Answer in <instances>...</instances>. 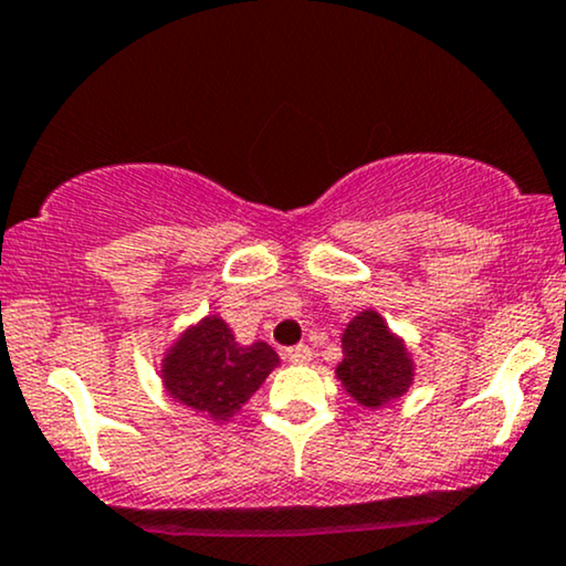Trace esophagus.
<instances>
[{"mask_svg":"<svg viewBox=\"0 0 566 566\" xmlns=\"http://www.w3.org/2000/svg\"><path fill=\"white\" fill-rule=\"evenodd\" d=\"M284 356H287L290 364H311L313 350L308 348V345H295V348H290Z\"/></svg>","mask_w":566,"mask_h":566,"instance_id":"obj_1","label":"esophagus"}]
</instances>
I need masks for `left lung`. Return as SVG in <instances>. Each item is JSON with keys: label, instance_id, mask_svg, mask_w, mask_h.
Masks as SVG:
<instances>
[{"label": "left lung", "instance_id": "left-lung-1", "mask_svg": "<svg viewBox=\"0 0 566 566\" xmlns=\"http://www.w3.org/2000/svg\"><path fill=\"white\" fill-rule=\"evenodd\" d=\"M335 374L356 403L382 408L413 385V358L377 311H360L345 329Z\"/></svg>", "mask_w": 566, "mask_h": 566}]
</instances>
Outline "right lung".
I'll list each match as a JSON object with an SVG mask.
<instances>
[{
	"mask_svg": "<svg viewBox=\"0 0 566 566\" xmlns=\"http://www.w3.org/2000/svg\"><path fill=\"white\" fill-rule=\"evenodd\" d=\"M279 366L271 345L237 343L221 316H206L181 332L160 364L166 392L176 403L229 421Z\"/></svg>",
	"mask_w": 566,
	"mask_h": 566,
	"instance_id": "1",
	"label": "right lung"
}]
</instances>
